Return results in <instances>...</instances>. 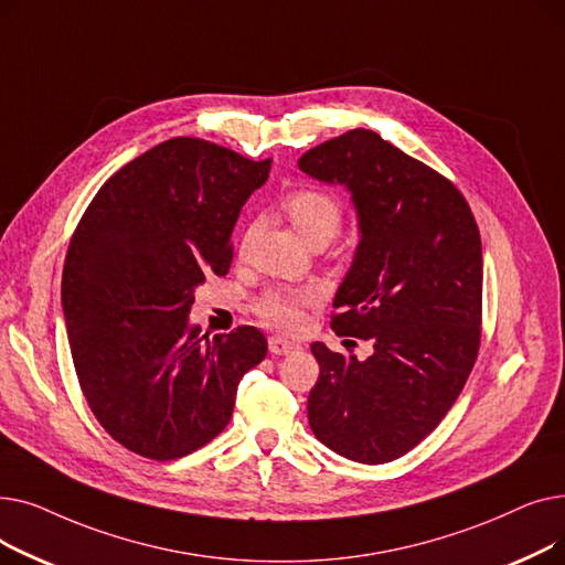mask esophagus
Returning a JSON list of instances; mask_svg holds the SVG:
<instances>
[{"label": "esophagus", "instance_id": "34e87169", "mask_svg": "<svg viewBox=\"0 0 565 565\" xmlns=\"http://www.w3.org/2000/svg\"><path fill=\"white\" fill-rule=\"evenodd\" d=\"M267 348H270L273 354H290L295 350H300L298 343H292V341L281 339V337H270V339H267Z\"/></svg>", "mask_w": 565, "mask_h": 565}]
</instances>
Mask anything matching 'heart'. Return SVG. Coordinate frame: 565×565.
I'll use <instances>...</instances> for the list:
<instances>
[{
    "label": "heart",
    "instance_id": "b5f03b06",
    "mask_svg": "<svg viewBox=\"0 0 565 565\" xmlns=\"http://www.w3.org/2000/svg\"><path fill=\"white\" fill-rule=\"evenodd\" d=\"M284 213L309 247L328 245L343 222L341 201L330 192L313 188L288 194L284 201ZM318 300L320 290L313 286H279L260 295L256 302V316L275 330L290 332L302 322V309L313 307Z\"/></svg>",
    "mask_w": 565,
    "mask_h": 565
}]
</instances>
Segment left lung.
Segmentation results:
<instances>
[{"instance_id": "left-lung-1", "label": "left lung", "mask_w": 565, "mask_h": 565, "mask_svg": "<svg viewBox=\"0 0 565 565\" xmlns=\"http://www.w3.org/2000/svg\"><path fill=\"white\" fill-rule=\"evenodd\" d=\"M298 167L350 192L360 245L334 295L332 330L373 343L366 360L311 345L320 375L309 424L348 460L390 462L437 428L477 362L479 226L454 183L373 130L324 141Z\"/></svg>"}]
</instances>
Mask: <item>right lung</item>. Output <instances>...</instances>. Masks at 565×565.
Here are the masks:
<instances>
[{"label":"right lung","instance_id":"obj_1","mask_svg":"<svg viewBox=\"0 0 565 565\" xmlns=\"http://www.w3.org/2000/svg\"><path fill=\"white\" fill-rule=\"evenodd\" d=\"M273 160L175 137L118 169L82 215L62 305L73 364L100 426L126 449L175 460L228 424L237 384L267 341L237 328L207 341L194 290L226 275L231 233Z\"/></svg>","mask_w":565,"mask_h":565}]
</instances>
